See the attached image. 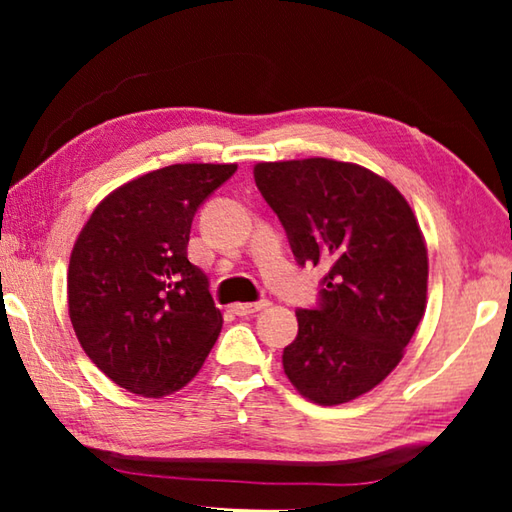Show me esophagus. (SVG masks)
Masks as SVG:
<instances>
[{
  "mask_svg": "<svg viewBox=\"0 0 512 512\" xmlns=\"http://www.w3.org/2000/svg\"><path fill=\"white\" fill-rule=\"evenodd\" d=\"M271 302L268 300H257V302H239V305L232 307V311H235L237 316H250V314H257V311L266 309Z\"/></svg>",
  "mask_w": 512,
  "mask_h": 512,
  "instance_id": "1",
  "label": "esophagus"
}]
</instances>
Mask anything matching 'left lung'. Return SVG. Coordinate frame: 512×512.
I'll use <instances>...</instances> for the list:
<instances>
[{
    "label": "left lung",
    "instance_id": "obj_1",
    "mask_svg": "<svg viewBox=\"0 0 512 512\" xmlns=\"http://www.w3.org/2000/svg\"><path fill=\"white\" fill-rule=\"evenodd\" d=\"M253 173L296 262L325 271L316 307L296 311L284 372L311 402H350L391 375L424 316L420 225L404 196L359 164L259 162Z\"/></svg>",
    "mask_w": 512,
    "mask_h": 512
}]
</instances>
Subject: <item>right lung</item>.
<instances>
[{"label": "right lung", "instance_id": "add662e5", "mask_svg": "<svg viewBox=\"0 0 512 512\" xmlns=\"http://www.w3.org/2000/svg\"><path fill=\"white\" fill-rule=\"evenodd\" d=\"M237 164H171L103 198L76 239L69 318L103 375L162 397L196 377L221 332L207 277L187 259L194 214Z\"/></svg>", "mask_w": 512, "mask_h": 512}]
</instances>
